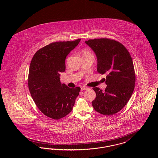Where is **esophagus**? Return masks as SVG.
Returning a JSON list of instances; mask_svg holds the SVG:
<instances>
[{"instance_id":"obj_1","label":"esophagus","mask_w":158,"mask_h":158,"mask_svg":"<svg viewBox=\"0 0 158 158\" xmlns=\"http://www.w3.org/2000/svg\"><path fill=\"white\" fill-rule=\"evenodd\" d=\"M89 89V88L86 87V86H82V87L81 88V90H87V89Z\"/></svg>"}]
</instances>
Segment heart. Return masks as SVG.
<instances>
[{"mask_svg": "<svg viewBox=\"0 0 158 158\" xmlns=\"http://www.w3.org/2000/svg\"><path fill=\"white\" fill-rule=\"evenodd\" d=\"M82 54H83V56H85V55H91L90 54V52L88 50H84L83 51V53H82Z\"/></svg>", "mask_w": 158, "mask_h": 158, "instance_id": "1", "label": "heart"}]
</instances>
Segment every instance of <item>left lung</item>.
Wrapping results in <instances>:
<instances>
[{
	"mask_svg": "<svg viewBox=\"0 0 158 158\" xmlns=\"http://www.w3.org/2000/svg\"><path fill=\"white\" fill-rule=\"evenodd\" d=\"M97 58V72L106 73L107 86L104 92L94 88L96 98L94 109L105 115L120 111L131 98L135 85V72L131 56L119 42L107 38L86 41Z\"/></svg>",
	"mask_w": 158,
	"mask_h": 158,
	"instance_id": "left-lung-1",
	"label": "left lung"
}]
</instances>
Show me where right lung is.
Masks as SVG:
<instances>
[{"instance_id": "right-lung-1", "label": "right lung", "mask_w": 158, "mask_h": 158, "mask_svg": "<svg viewBox=\"0 0 158 158\" xmlns=\"http://www.w3.org/2000/svg\"><path fill=\"white\" fill-rule=\"evenodd\" d=\"M80 41L52 43L38 50L31 61L28 80L31 96L40 110L53 119L70 113L79 95L80 88L61 84L60 77L66 70V56Z\"/></svg>"}]
</instances>
